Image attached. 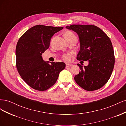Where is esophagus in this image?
I'll return each mask as SVG.
<instances>
[{"label":"esophagus","instance_id":"obj_1","mask_svg":"<svg viewBox=\"0 0 126 126\" xmlns=\"http://www.w3.org/2000/svg\"><path fill=\"white\" fill-rule=\"evenodd\" d=\"M71 66H72L71 64H69V63H66V68L71 67Z\"/></svg>","mask_w":126,"mask_h":126}]
</instances>
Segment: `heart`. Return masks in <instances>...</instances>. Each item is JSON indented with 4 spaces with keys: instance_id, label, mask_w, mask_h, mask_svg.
I'll return each mask as SVG.
<instances>
[{
    "instance_id": "1",
    "label": "heart",
    "mask_w": 126,
    "mask_h": 126,
    "mask_svg": "<svg viewBox=\"0 0 126 126\" xmlns=\"http://www.w3.org/2000/svg\"><path fill=\"white\" fill-rule=\"evenodd\" d=\"M64 36L65 39L67 38H69L71 37H76V36L74 35V34L72 33L70 31H67L64 34ZM72 56V55L71 54H64L62 56V58L63 60L65 61V62H70L71 59V57Z\"/></svg>"
}]
</instances>
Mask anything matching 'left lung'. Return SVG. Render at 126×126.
<instances>
[{"label": "left lung", "instance_id": "8db88e82", "mask_svg": "<svg viewBox=\"0 0 126 126\" xmlns=\"http://www.w3.org/2000/svg\"><path fill=\"white\" fill-rule=\"evenodd\" d=\"M79 38L80 49L77 56L78 60L89 62L74 79L83 89L93 91L101 88L107 82L115 65V55L111 40L102 30L94 25H71L67 26Z\"/></svg>", "mask_w": 126, "mask_h": 126}]
</instances>
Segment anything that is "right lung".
<instances>
[{
	"label": "right lung",
	"instance_id": "right-lung-1",
	"mask_svg": "<svg viewBox=\"0 0 126 126\" xmlns=\"http://www.w3.org/2000/svg\"><path fill=\"white\" fill-rule=\"evenodd\" d=\"M63 27L36 25L19 39L16 48V67L25 82L32 88L45 91L54 85L59 72L66 67L63 62H46L42 54L48 49L53 35Z\"/></svg>",
	"mask_w": 126,
	"mask_h": 126
}]
</instances>
